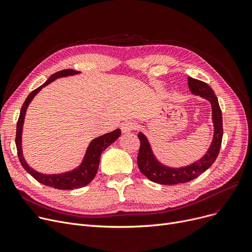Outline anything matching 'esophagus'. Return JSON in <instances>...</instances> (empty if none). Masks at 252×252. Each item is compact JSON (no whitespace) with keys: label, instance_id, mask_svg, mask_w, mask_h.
<instances>
[{"label":"esophagus","instance_id":"obj_1","mask_svg":"<svg viewBox=\"0 0 252 252\" xmlns=\"http://www.w3.org/2000/svg\"><path fill=\"white\" fill-rule=\"evenodd\" d=\"M136 127V126H135V124L134 123H131V122H126V123H125L124 125H123V126H122V130H123V133L124 134H128V133H130L131 130H134V128Z\"/></svg>","mask_w":252,"mask_h":252}]
</instances>
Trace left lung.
Instances as JSON below:
<instances>
[{
    "label": "left lung",
    "instance_id": "8db88e82",
    "mask_svg": "<svg viewBox=\"0 0 252 252\" xmlns=\"http://www.w3.org/2000/svg\"><path fill=\"white\" fill-rule=\"evenodd\" d=\"M188 86L193 95L199 96L210 103L211 121L214 125L213 140L207 151L200 159L186 166L173 167L165 165L157 159L148 138L142 131H139L138 138L140 139L141 146L137 160L138 166L141 173L154 183L176 185L192 181L210 167L219 155L222 139V117L218 98L215 95V92L207 84L192 78L191 76L188 77Z\"/></svg>",
    "mask_w": 252,
    "mask_h": 252
}]
</instances>
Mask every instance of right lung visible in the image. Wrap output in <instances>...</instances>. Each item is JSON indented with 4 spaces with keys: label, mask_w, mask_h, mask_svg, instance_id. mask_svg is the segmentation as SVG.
I'll use <instances>...</instances> for the list:
<instances>
[{
    "label": "right lung",
    "mask_w": 252,
    "mask_h": 252,
    "mask_svg": "<svg viewBox=\"0 0 252 252\" xmlns=\"http://www.w3.org/2000/svg\"><path fill=\"white\" fill-rule=\"evenodd\" d=\"M81 71H75L73 69H65L61 70L59 72H56L55 74L51 75L45 84H43L41 87H38L34 91H32L31 94L26 98L24 101L22 108L20 111V115L18 118V123H17V128H16V147H17V153L21 165L23 168L28 171V173L33 177L37 182L41 184L46 185V186L55 188V189H60V190H71V189H79L83 188L89 183L93 181V179L95 178L97 170L99 167L100 163V158L102 152L109 147L110 145L115 142L119 136L122 135V130L119 128H116L112 131H109V133H106L102 136H99L95 139H93L89 146L86 150V153L83 157L82 162L79 163L76 167H74L71 170L68 171H64V173L60 174H43L39 173V171L33 169L28 161L25 160L23 151H22V131H23V124H24V118L26 114V110L29 108V105L31 102L33 100V98L38 94L39 91H41L43 88L46 86L50 85L53 83L57 78L61 77H67V76H73L81 74Z\"/></svg>",
    "instance_id": "1"
}]
</instances>
